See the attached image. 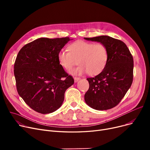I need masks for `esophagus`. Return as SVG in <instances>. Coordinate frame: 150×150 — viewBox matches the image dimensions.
Wrapping results in <instances>:
<instances>
[{
  "mask_svg": "<svg viewBox=\"0 0 150 150\" xmlns=\"http://www.w3.org/2000/svg\"><path fill=\"white\" fill-rule=\"evenodd\" d=\"M80 80V78H77V77H75L74 78V81H75V83L78 82Z\"/></svg>",
  "mask_w": 150,
  "mask_h": 150,
  "instance_id": "1",
  "label": "esophagus"
}]
</instances>
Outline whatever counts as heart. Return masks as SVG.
Segmentation results:
<instances>
[{
  "label": "heart",
  "instance_id": "1",
  "mask_svg": "<svg viewBox=\"0 0 150 150\" xmlns=\"http://www.w3.org/2000/svg\"><path fill=\"white\" fill-rule=\"evenodd\" d=\"M67 50L69 52L59 51L58 59L60 65L67 70L78 63L79 66L70 71L73 75L87 72L90 76H96L103 72L107 65L108 50L101 43L76 41L69 45Z\"/></svg>",
  "mask_w": 150,
  "mask_h": 150
}]
</instances>
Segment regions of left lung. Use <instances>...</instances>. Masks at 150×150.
<instances>
[{
	"label": "left lung",
	"mask_w": 150,
	"mask_h": 150,
	"mask_svg": "<svg viewBox=\"0 0 150 150\" xmlns=\"http://www.w3.org/2000/svg\"><path fill=\"white\" fill-rule=\"evenodd\" d=\"M84 38L104 44L109 53L107 65L103 72L95 77L87 78L89 88L85 93L84 100L96 110L111 109L119 103L132 84V56L127 45L119 39L108 36Z\"/></svg>",
	"instance_id": "8db88e82"
}]
</instances>
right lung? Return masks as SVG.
<instances>
[{
	"label": "right lung",
	"mask_w": 150,
	"mask_h": 150,
	"mask_svg": "<svg viewBox=\"0 0 150 150\" xmlns=\"http://www.w3.org/2000/svg\"><path fill=\"white\" fill-rule=\"evenodd\" d=\"M71 39L41 38L25 45L18 54L14 66L18 92L39 113L57 111L66 91L74 83L58 59V52Z\"/></svg>",
	"instance_id": "right-lung-1"
}]
</instances>
